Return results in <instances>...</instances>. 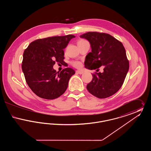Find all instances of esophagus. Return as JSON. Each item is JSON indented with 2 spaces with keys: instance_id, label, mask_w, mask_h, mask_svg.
Returning <instances> with one entry per match:
<instances>
[{
  "instance_id": "1",
  "label": "esophagus",
  "mask_w": 151,
  "mask_h": 151,
  "mask_svg": "<svg viewBox=\"0 0 151 151\" xmlns=\"http://www.w3.org/2000/svg\"><path fill=\"white\" fill-rule=\"evenodd\" d=\"M76 72L78 73H79V74H83L84 72L83 71H79V70H78V71H76Z\"/></svg>"
}]
</instances>
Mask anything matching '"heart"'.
Wrapping results in <instances>:
<instances>
[{
  "label": "heart",
  "instance_id": "heart-1",
  "mask_svg": "<svg viewBox=\"0 0 151 151\" xmlns=\"http://www.w3.org/2000/svg\"><path fill=\"white\" fill-rule=\"evenodd\" d=\"M84 41H86L85 40H80L78 41V43L80 42H84ZM72 65L73 66L75 67H77V68H79L80 67H81V63L80 62L78 61H74V62H72Z\"/></svg>",
  "mask_w": 151,
  "mask_h": 151
}]
</instances>
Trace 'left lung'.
<instances>
[{
	"instance_id": "left-lung-1",
	"label": "left lung",
	"mask_w": 151,
	"mask_h": 151,
	"mask_svg": "<svg viewBox=\"0 0 151 151\" xmlns=\"http://www.w3.org/2000/svg\"><path fill=\"white\" fill-rule=\"evenodd\" d=\"M91 44L92 51L86 55L85 67L104 71L92 74V80L87 84L89 93L99 99L110 97L121 88L129 69V62L122 42L105 33L88 32L80 36Z\"/></svg>"
}]
</instances>
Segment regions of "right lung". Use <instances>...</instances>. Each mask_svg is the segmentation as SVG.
Segmentation results:
<instances>
[{"mask_svg": "<svg viewBox=\"0 0 151 151\" xmlns=\"http://www.w3.org/2000/svg\"><path fill=\"white\" fill-rule=\"evenodd\" d=\"M75 36H55L38 39L25 50L22 70L31 90L38 97L53 100L64 93L70 78L75 73L71 68L60 72L54 70L55 62L65 63L64 51Z\"/></svg>", "mask_w": 151, "mask_h": 151, "instance_id": "add662e5", "label": "right lung"}]
</instances>
